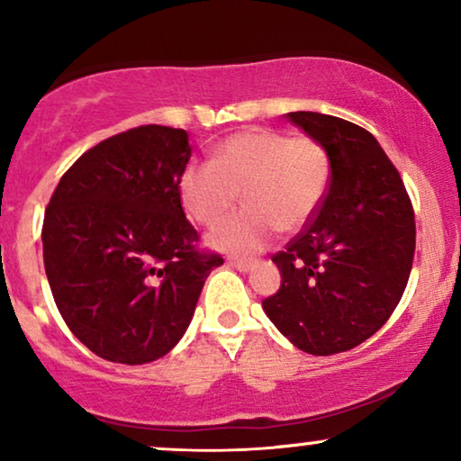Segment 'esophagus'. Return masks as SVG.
Here are the masks:
<instances>
[{
	"instance_id": "esophagus-1",
	"label": "esophagus",
	"mask_w": 461,
	"mask_h": 461,
	"mask_svg": "<svg viewBox=\"0 0 461 461\" xmlns=\"http://www.w3.org/2000/svg\"><path fill=\"white\" fill-rule=\"evenodd\" d=\"M230 265H231V267H236L238 271H249L252 267V261H250V258L233 257V258H230Z\"/></svg>"
}]
</instances>
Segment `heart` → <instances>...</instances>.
I'll return each mask as SVG.
<instances>
[{"mask_svg": "<svg viewBox=\"0 0 461 461\" xmlns=\"http://www.w3.org/2000/svg\"><path fill=\"white\" fill-rule=\"evenodd\" d=\"M330 185V157L309 135L288 138L269 127L231 133L215 146L212 163H190L179 175L185 211L203 225H215L238 204L246 209L211 233V244L231 252L265 249L277 230L309 223Z\"/></svg>", "mask_w": 461, "mask_h": 461, "instance_id": "b5f03b06", "label": "heart"}]
</instances>
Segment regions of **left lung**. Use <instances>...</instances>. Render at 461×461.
I'll return each instance as SVG.
<instances>
[{"label": "left lung", "mask_w": 461, "mask_h": 461, "mask_svg": "<svg viewBox=\"0 0 461 461\" xmlns=\"http://www.w3.org/2000/svg\"><path fill=\"white\" fill-rule=\"evenodd\" d=\"M330 157L326 198L271 261L282 286L263 301L296 348L334 355L361 345L393 315L416 252L403 179L366 129L339 116L288 113Z\"/></svg>", "instance_id": "8db88e82"}]
</instances>
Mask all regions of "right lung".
<instances>
[{
	"label": "right lung",
	"instance_id": "add662e5",
	"mask_svg": "<svg viewBox=\"0 0 461 461\" xmlns=\"http://www.w3.org/2000/svg\"><path fill=\"white\" fill-rule=\"evenodd\" d=\"M192 157L184 129L141 125L75 160L43 217V265L70 332L98 357L141 366L190 326L221 255L198 249L179 175Z\"/></svg>",
	"mask_w": 461,
	"mask_h": 461
}]
</instances>
